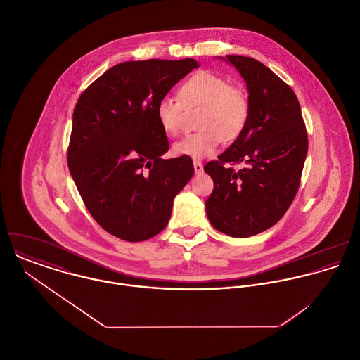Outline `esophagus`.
Wrapping results in <instances>:
<instances>
[{
    "label": "esophagus",
    "mask_w": 360,
    "mask_h": 360,
    "mask_svg": "<svg viewBox=\"0 0 360 360\" xmlns=\"http://www.w3.org/2000/svg\"><path fill=\"white\" fill-rule=\"evenodd\" d=\"M194 170H195V173L198 174V173H202V170H204V165H202V162H200V160H194Z\"/></svg>",
    "instance_id": "34e87169"
}]
</instances>
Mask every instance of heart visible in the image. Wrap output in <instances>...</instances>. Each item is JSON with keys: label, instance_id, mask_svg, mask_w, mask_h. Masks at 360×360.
I'll use <instances>...</instances> for the list:
<instances>
[{"label": "heart", "instance_id": "b5f03b06", "mask_svg": "<svg viewBox=\"0 0 360 360\" xmlns=\"http://www.w3.org/2000/svg\"><path fill=\"white\" fill-rule=\"evenodd\" d=\"M200 106L198 131L184 136L173 144L177 156L201 159L213 154L221 140L236 141L247 127L250 100L247 93L212 72L200 70L190 76L179 89V100L170 96L159 98L155 108L160 129L174 136L181 129L183 110Z\"/></svg>", "mask_w": 360, "mask_h": 360}]
</instances>
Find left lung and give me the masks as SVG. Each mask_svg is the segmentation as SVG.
I'll return each instance as SVG.
<instances>
[{
    "label": "left lung",
    "mask_w": 360,
    "mask_h": 360,
    "mask_svg": "<svg viewBox=\"0 0 360 360\" xmlns=\"http://www.w3.org/2000/svg\"><path fill=\"white\" fill-rule=\"evenodd\" d=\"M248 87L250 119L243 134L204 167L213 180L206 200L212 226L236 238L274 226L292 204L308 154V131L292 89L250 56L227 55ZM243 162L234 171L229 164Z\"/></svg>",
    "instance_id": "8db88e82"
}]
</instances>
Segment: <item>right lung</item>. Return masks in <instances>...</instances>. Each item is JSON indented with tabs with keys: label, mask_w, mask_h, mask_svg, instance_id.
<instances>
[{
	"label": "right lung",
	"mask_w": 360,
	"mask_h": 360,
	"mask_svg": "<svg viewBox=\"0 0 360 360\" xmlns=\"http://www.w3.org/2000/svg\"><path fill=\"white\" fill-rule=\"evenodd\" d=\"M198 62L129 60L108 69L73 110L68 166L94 220L130 243L160 233L173 200L194 174L191 158L169 151L155 108Z\"/></svg>",
	"instance_id": "1"
}]
</instances>
